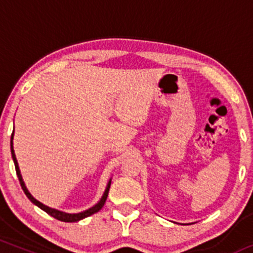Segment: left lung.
<instances>
[{
  "mask_svg": "<svg viewBox=\"0 0 253 253\" xmlns=\"http://www.w3.org/2000/svg\"><path fill=\"white\" fill-rule=\"evenodd\" d=\"M182 225H188V223H182Z\"/></svg>",
  "mask_w": 253,
  "mask_h": 253,
  "instance_id": "1",
  "label": "left lung"
}]
</instances>
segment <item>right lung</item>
<instances>
[{
  "instance_id": "obj_1",
  "label": "right lung",
  "mask_w": 253,
  "mask_h": 253,
  "mask_svg": "<svg viewBox=\"0 0 253 253\" xmlns=\"http://www.w3.org/2000/svg\"><path fill=\"white\" fill-rule=\"evenodd\" d=\"M13 139H14V130H13V133H11V138H10V151H11V157H13V162H14V164H15L16 175H17V177H19L20 184H21V188H22V190H24V193L26 194V196H27L28 199L31 200L32 203H34V205L38 206V207H39L40 210H42L43 211H46V213H47L48 215L53 216L54 219L60 220V221H64V222H76V221H80V220L84 219V217H88L90 215H92V214L97 213V211L103 207L104 203H106L107 196H108V191H109V188H110V183H112V178L109 179L108 183H107V187H106V189H104V193H103L102 197H101V199H100V201H98L95 206H92L91 208H89V210H86V211H81V213H65V211H58V210H54V208L48 207V206L43 205V203H42L40 201H38L37 199H34V197L32 196V194L30 193V191H28L27 187H26L24 179H22L21 172H20V168H19V164H17L15 152H14Z\"/></svg>"
}]
</instances>
